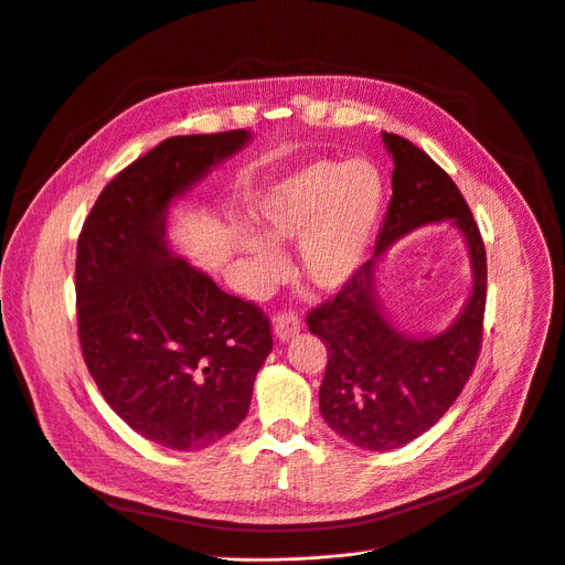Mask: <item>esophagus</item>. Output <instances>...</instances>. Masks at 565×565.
<instances>
[{"instance_id": "obj_1", "label": "esophagus", "mask_w": 565, "mask_h": 565, "mask_svg": "<svg viewBox=\"0 0 565 565\" xmlns=\"http://www.w3.org/2000/svg\"><path fill=\"white\" fill-rule=\"evenodd\" d=\"M299 329H302V322H299V318L295 313H279L275 318V333L279 341H290V338H295L299 333Z\"/></svg>"}]
</instances>
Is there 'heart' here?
Wrapping results in <instances>:
<instances>
[{
	"instance_id": "b5f03b06",
	"label": "heart",
	"mask_w": 565,
	"mask_h": 565,
	"mask_svg": "<svg viewBox=\"0 0 565 565\" xmlns=\"http://www.w3.org/2000/svg\"><path fill=\"white\" fill-rule=\"evenodd\" d=\"M386 183L365 159L313 161L277 179L254 206L256 232H243L238 247L263 284L284 273L273 245L295 243L299 273L320 290L343 288L363 266L384 213Z\"/></svg>"
}]
</instances>
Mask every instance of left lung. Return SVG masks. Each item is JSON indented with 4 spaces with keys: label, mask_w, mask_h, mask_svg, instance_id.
I'll list each match as a JSON object with an SVG mask.
<instances>
[{
    "label": "left lung",
    "mask_w": 565,
    "mask_h": 565,
    "mask_svg": "<svg viewBox=\"0 0 565 565\" xmlns=\"http://www.w3.org/2000/svg\"><path fill=\"white\" fill-rule=\"evenodd\" d=\"M382 138L395 170L374 256L307 316L309 331L327 345L322 418L338 436L370 452H388L423 436L455 404L481 350L486 309V249L457 183L411 140L386 131ZM434 221H452L462 232L473 292L443 334L416 339L385 318L373 275L391 244Z\"/></svg>",
    "instance_id": "left-lung-1"
}]
</instances>
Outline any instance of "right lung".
I'll return each instance as SVG.
<instances>
[{"instance_id": "obj_1", "label": "right lung", "mask_w": 565, "mask_h": 565, "mask_svg": "<svg viewBox=\"0 0 565 565\" xmlns=\"http://www.w3.org/2000/svg\"><path fill=\"white\" fill-rule=\"evenodd\" d=\"M249 138L236 129L163 140L104 188L77 243L79 343L93 380L134 431L179 452L245 420L273 352L266 313L166 241L170 204Z\"/></svg>"}]
</instances>
